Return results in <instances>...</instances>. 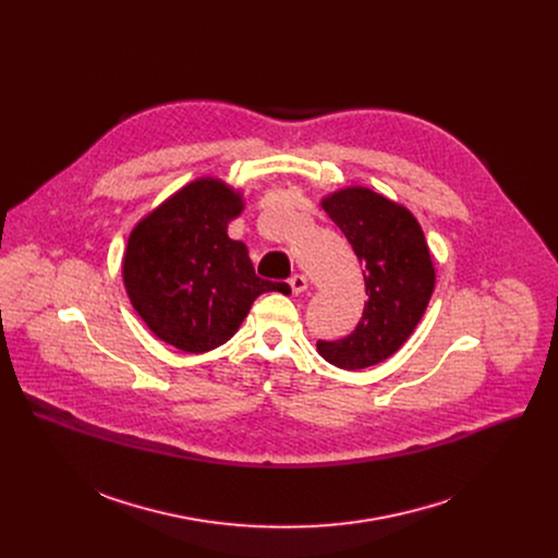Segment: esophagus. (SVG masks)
I'll return each instance as SVG.
<instances>
[{"label": "esophagus", "mask_w": 558, "mask_h": 558, "mask_svg": "<svg viewBox=\"0 0 558 558\" xmlns=\"http://www.w3.org/2000/svg\"><path fill=\"white\" fill-rule=\"evenodd\" d=\"M289 287H291L293 295H300V293H304L308 289V282H306V278L302 274H295V276L289 278Z\"/></svg>", "instance_id": "34e87169"}]
</instances>
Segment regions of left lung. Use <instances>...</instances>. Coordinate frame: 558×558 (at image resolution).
Returning <instances> with one entry per match:
<instances>
[{
  "instance_id": "left-lung-1",
  "label": "left lung",
  "mask_w": 558,
  "mask_h": 558,
  "mask_svg": "<svg viewBox=\"0 0 558 558\" xmlns=\"http://www.w3.org/2000/svg\"><path fill=\"white\" fill-rule=\"evenodd\" d=\"M320 205L364 265L368 300L351 336L315 347L338 368H366L400 351L417 329L435 291V263L409 207L362 185L336 190Z\"/></svg>"
}]
</instances>
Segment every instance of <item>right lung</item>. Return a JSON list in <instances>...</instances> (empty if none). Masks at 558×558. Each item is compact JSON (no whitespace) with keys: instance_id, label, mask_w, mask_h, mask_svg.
Masks as SVG:
<instances>
[{"instance_id":"obj_1","label":"right lung","mask_w":558,"mask_h":558,"mask_svg":"<svg viewBox=\"0 0 558 558\" xmlns=\"http://www.w3.org/2000/svg\"><path fill=\"white\" fill-rule=\"evenodd\" d=\"M245 196L218 177H201L145 214L128 235L123 287L147 329L185 353L225 344L254 300L278 287L256 276L245 243L227 225Z\"/></svg>"}]
</instances>
